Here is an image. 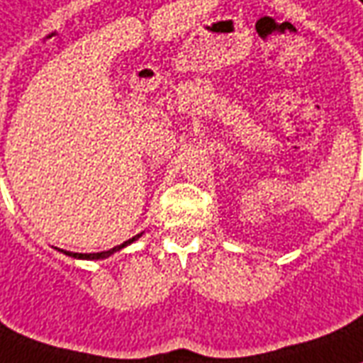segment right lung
<instances>
[{
	"label": "right lung",
	"mask_w": 363,
	"mask_h": 363,
	"mask_svg": "<svg viewBox=\"0 0 363 363\" xmlns=\"http://www.w3.org/2000/svg\"><path fill=\"white\" fill-rule=\"evenodd\" d=\"M139 235H141V234H138V235H135V238H131V240H128V242H123V243H121V245H116V247H111L110 252H100V253H68V255H70V257H80V259H104V257H110V255L113 252H120L121 247H125L128 243L135 242ZM65 253H67V252H65Z\"/></svg>",
	"instance_id": "obj_1"
}]
</instances>
